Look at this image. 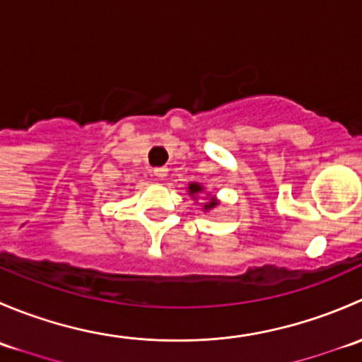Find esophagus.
Here are the masks:
<instances>
[{
    "label": "esophagus",
    "mask_w": 362,
    "mask_h": 362,
    "mask_svg": "<svg viewBox=\"0 0 362 362\" xmlns=\"http://www.w3.org/2000/svg\"><path fill=\"white\" fill-rule=\"evenodd\" d=\"M152 171H154V175H156V177H158V178H164V177H166V175H168V168H166V166L154 168V170H152Z\"/></svg>",
    "instance_id": "obj_1"
}]
</instances>
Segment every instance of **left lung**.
I'll use <instances>...</instances> for the list:
<instances>
[{
  "label": "left lung",
  "mask_w": 362,
  "mask_h": 362,
  "mask_svg": "<svg viewBox=\"0 0 362 362\" xmlns=\"http://www.w3.org/2000/svg\"><path fill=\"white\" fill-rule=\"evenodd\" d=\"M203 191V187L199 184H196V182H192V184H189V194L192 196V198H194L196 194H198V192H202ZM218 204V202L215 198H210V202L208 203H204V206H203V210H211V208H215Z\"/></svg>",
  "instance_id": "8db88e82"
}]
</instances>
